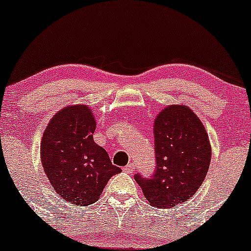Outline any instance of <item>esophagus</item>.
I'll return each instance as SVG.
<instances>
[{
    "mask_svg": "<svg viewBox=\"0 0 251 251\" xmlns=\"http://www.w3.org/2000/svg\"><path fill=\"white\" fill-rule=\"evenodd\" d=\"M123 170L126 172V174H133V171L135 170V165H134L133 163L128 164V165H126L125 168H123Z\"/></svg>",
    "mask_w": 251,
    "mask_h": 251,
    "instance_id": "34e87169",
    "label": "esophagus"
}]
</instances>
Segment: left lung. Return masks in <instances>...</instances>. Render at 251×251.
I'll use <instances>...</instances> for the list:
<instances>
[{
  "label": "left lung",
  "mask_w": 251,
  "mask_h": 251,
  "mask_svg": "<svg viewBox=\"0 0 251 251\" xmlns=\"http://www.w3.org/2000/svg\"><path fill=\"white\" fill-rule=\"evenodd\" d=\"M157 168L151 178L135 180L148 204L172 208L188 201L203 183L212 159L209 137L200 118L187 105L165 106L155 116Z\"/></svg>",
  "instance_id": "left-lung-1"
}]
</instances>
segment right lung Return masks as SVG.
Returning <instances> with one entry per match:
<instances>
[{
	"label": "right lung",
	"instance_id": "obj_1",
	"mask_svg": "<svg viewBox=\"0 0 251 251\" xmlns=\"http://www.w3.org/2000/svg\"><path fill=\"white\" fill-rule=\"evenodd\" d=\"M96 126L88 105H68L53 115L40 141L42 165L51 187L75 206L98 201L109 179L122 171L94 142Z\"/></svg>",
	"mask_w": 251,
	"mask_h": 251
}]
</instances>
